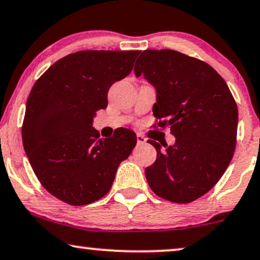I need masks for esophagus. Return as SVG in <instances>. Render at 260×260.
Instances as JSON below:
<instances>
[{"mask_svg":"<svg viewBox=\"0 0 260 260\" xmlns=\"http://www.w3.org/2000/svg\"><path fill=\"white\" fill-rule=\"evenodd\" d=\"M137 142H138L139 145H142V144H145L146 143V138L143 136V134L138 133V134H137Z\"/></svg>","mask_w":260,"mask_h":260,"instance_id":"1","label":"esophagus"}]
</instances>
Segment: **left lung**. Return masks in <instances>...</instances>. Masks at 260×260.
Returning <instances> with one entry per match:
<instances>
[{
	"instance_id": "8db88e82",
	"label": "left lung",
	"mask_w": 260,
	"mask_h": 260,
	"mask_svg": "<svg viewBox=\"0 0 260 260\" xmlns=\"http://www.w3.org/2000/svg\"><path fill=\"white\" fill-rule=\"evenodd\" d=\"M134 74L156 88L152 111L157 126H170L176 137L172 146L148 140L157 151L145 168L149 186L167 201H195L218 183L234 156L235 99L211 65L172 49L142 52Z\"/></svg>"
}]
</instances>
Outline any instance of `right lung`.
I'll list each match as a JSON object with an SVG mask.
<instances>
[{
    "label": "right lung",
    "mask_w": 260,
    "mask_h": 260,
    "mask_svg": "<svg viewBox=\"0 0 260 260\" xmlns=\"http://www.w3.org/2000/svg\"><path fill=\"white\" fill-rule=\"evenodd\" d=\"M139 51H80L55 61L31 89L21 128L24 150L42 186L71 206L98 201L137 144L121 128L99 139L93 117L109 88L129 75Z\"/></svg>",
    "instance_id": "obj_1"
}]
</instances>
